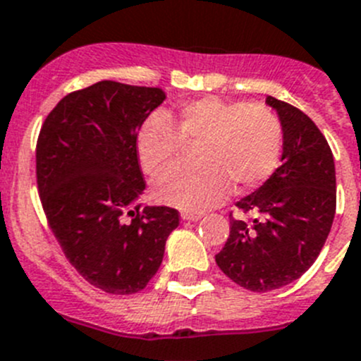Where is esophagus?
I'll return each instance as SVG.
<instances>
[{
    "instance_id": "obj_1",
    "label": "esophagus",
    "mask_w": 361,
    "mask_h": 361,
    "mask_svg": "<svg viewBox=\"0 0 361 361\" xmlns=\"http://www.w3.org/2000/svg\"><path fill=\"white\" fill-rule=\"evenodd\" d=\"M181 219L183 221H197L203 217V212H192V210H181Z\"/></svg>"
}]
</instances>
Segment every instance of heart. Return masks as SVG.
<instances>
[{
  "label": "heart",
  "instance_id": "1",
  "mask_svg": "<svg viewBox=\"0 0 361 361\" xmlns=\"http://www.w3.org/2000/svg\"><path fill=\"white\" fill-rule=\"evenodd\" d=\"M173 121L171 123L169 119ZM278 114L247 101L201 97L180 103L169 117L154 112L137 131V154L151 178L179 159L185 143H197V164L182 166L154 183V197L183 210H204L252 190L274 173L283 153Z\"/></svg>",
  "mask_w": 361,
  "mask_h": 361
}]
</instances>
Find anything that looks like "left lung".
Returning <instances> with one entry per match:
<instances>
[{"label":"left lung","mask_w":361,"mask_h":361,"mask_svg":"<svg viewBox=\"0 0 361 361\" xmlns=\"http://www.w3.org/2000/svg\"><path fill=\"white\" fill-rule=\"evenodd\" d=\"M283 124L281 165L230 214V237L215 255L231 281L269 292L301 278L324 247L336 210L335 161L315 123L292 104L267 96Z\"/></svg>","instance_id":"8db88e82"}]
</instances>
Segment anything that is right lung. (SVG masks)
Listing matches in <instances>:
<instances>
[{
	"label": "right lung",
	"mask_w": 361,
	"mask_h": 361,
	"mask_svg": "<svg viewBox=\"0 0 361 361\" xmlns=\"http://www.w3.org/2000/svg\"><path fill=\"white\" fill-rule=\"evenodd\" d=\"M164 99L157 87L97 82L62 97L37 139L49 230L80 276L106 294L146 288L180 224L174 208L135 204L146 188L137 131Z\"/></svg>",
	"instance_id": "obj_1"
}]
</instances>
